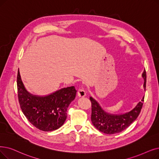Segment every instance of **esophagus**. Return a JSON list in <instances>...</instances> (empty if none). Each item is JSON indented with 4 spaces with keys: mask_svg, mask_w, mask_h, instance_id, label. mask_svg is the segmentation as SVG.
Instances as JSON below:
<instances>
[{
    "mask_svg": "<svg viewBox=\"0 0 159 159\" xmlns=\"http://www.w3.org/2000/svg\"><path fill=\"white\" fill-rule=\"evenodd\" d=\"M78 96L79 97H84L86 95V92L82 88H79L78 89Z\"/></svg>",
    "mask_w": 159,
    "mask_h": 159,
    "instance_id": "34e87169",
    "label": "esophagus"
}]
</instances>
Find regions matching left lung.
Returning a JSON list of instances; mask_svg holds the SVG:
<instances>
[{
  "label": "left lung",
  "mask_w": 159,
  "mask_h": 159,
  "mask_svg": "<svg viewBox=\"0 0 159 159\" xmlns=\"http://www.w3.org/2000/svg\"><path fill=\"white\" fill-rule=\"evenodd\" d=\"M144 79L143 88L146 91V72L144 70L142 75ZM92 102L91 120L93 126L101 132L113 134L121 132L127 129L139 116L142 108L144 96L136 106L130 111L121 114H112L106 112L92 97L89 98Z\"/></svg>",
  "instance_id": "left-lung-1"
}]
</instances>
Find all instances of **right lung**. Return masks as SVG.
<instances>
[{
    "label": "right lung",
    "instance_id": "right-lung-1",
    "mask_svg": "<svg viewBox=\"0 0 159 159\" xmlns=\"http://www.w3.org/2000/svg\"><path fill=\"white\" fill-rule=\"evenodd\" d=\"M17 85L20 107L32 125L43 131H52L63 125L67 108L76 97L74 86L61 88L46 96L34 95L25 89L19 70Z\"/></svg>",
    "mask_w": 159,
    "mask_h": 159
}]
</instances>
